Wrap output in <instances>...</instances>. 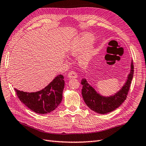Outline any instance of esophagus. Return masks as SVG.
Listing matches in <instances>:
<instances>
[{"instance_id":"1","label":"esophagus","mask_w":146,"mask_h":146,"mask_svg":"<svg viewBox=\"0 0 146 146\" xmlns=\"http://www.w3.org/2000/svg\"><path fill=\"white\" fill-rule=\"evenodd\" d=\"M68 78H77V73L74 72V71H71L68 73Z\"/></svg>"}]
</instances>
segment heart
<instances>
[{"mask_svg": "<svg viewBox=\"0 0 146 146\" xmlns=\"http://www.w3.org/2000/svg\"><path fill=\"white\" fill-rule=\"evenodd\" d=\"M94 38L93 36L90 34H85L81 37V38L74 43L71 47L70 50V53L72 55H76L82 52L83 50L87 48L90 43L93 42ZM93 55V49L89 47L86 50L81 53L80 56V62L85 65L89 62L91 58Z\"/></svg>", "mask_w": 146, "mask_h": 146, "instance_id": "obj_1", "label": "heart"}]
</instances>
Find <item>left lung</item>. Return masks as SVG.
I'll use <instances>...</instances> for the list:
<instances>
[{"label":"left lung","mask_w":146,"mask_h":146,"mask_svg":"<svg viewBox=\"0 0 146 146\" xmlns=\"http://www.w3.org/2000/svg\"><path fill=\"white\" fill-rule=\"evenodd\" d=\"M134 74L133 61L132 60L131 70L125 83L119 92L114 96L105 98L100 96L96 91L88 83L85 79L81 80L83 85L82 96L86 104L91 110L100 114H106L116 110L126 99L129 91L131 81Z\"/></svg>","instance_id":"left-lung-1"}]
</instances>
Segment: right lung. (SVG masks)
I'll list each match as a JSON object with an SVG mask.
<instances>
[{"label": "right lung", "instance_id": "1", "mask_svg": "<svg viewBox=\"0 0 146 146\" xmlns=\"http://www.w3.org/2000/svg\"><path fill=\"white\" fill-rule=\"evenodd\" d=\"M63 79L62 74L58 75L45 88L35 93L15 90L20 101L30 110L38 114H46L55 110L62 100Z\"/></svg>", "mask_w": 146, "mask_h": 146}]
</instances>
